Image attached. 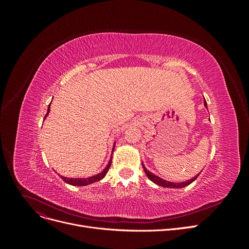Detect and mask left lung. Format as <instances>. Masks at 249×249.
<instances>
[{
    "label": "left lung",
    "mask_w": 249,
    "mask_h": 249,
    "mask_svg": "<svg viewBox=\"0 0 249 249\" xmlns=\"http://www.w3.org/2000/svg\"><path fill=\"white\" fill-rule=\"evenodd\" d=\"M205 106L207 107L206 101H205ZM142 166H143V169H144V171H145V175L147 176V178H148L150 180H153V182L156 183L157 185L162 186V187H167V188H183V187H186V186H188L189 184H191L192 182H194V180L196 179L197 177L199 176V175H197L196 177H194V178H192L191 179L187 180V182H183V183H171V182H167V180H165V179H163V178H159V177L155 176L154 173L148 171V170L145 168L144 165H143V163H142Z\"/></svg>",
    "instance_id": "1"
}]
</instances>
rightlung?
Segmentation results:
<instances>
[{"label": "right lung", "instance_id": "obj_1", "mask_svg": "<svg viewBox=\"0 0 249 249\" xmlns=\"http://www.w3.org/2000/svg\"><path fill=\"white\" fill-rule=\"evenodd\" d=\"M50 106H51V104L49 105L48 112H47L46 116H44V118H46L48 116V114H49ZM113 150H114V148H113ZM111 162H112V159H110V161H109V163L107 165V167L105 168L101 173H99V175H96V176L90 177V178H64V177H61V178L64 180L65 183L70 184V185H72V186H86V185H89V184H92L94 182H99L100 179H102L105 176H106V173L108 172V170H109V168L111 166Z\"/></svg>", "mask_w": 249, "mask_h": 249}]
</instances>
